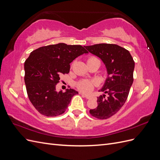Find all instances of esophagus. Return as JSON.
<instances>
[{
	"mask_svg": "<svg viewBox=\"0 0 160 160\" xmlns=\"http://www.w3.org/2000/svg\"><path fill=\"white\" fill-rule=\"evenodd\" d=\"M82 95H83L85 98H86V99H91V96H89V95H85V94H84V93H81Z\"/></svg>",
	"mask_w": 160,
	"mask_h": 160,
	"instance_id": "34e87169",
	"label": "esophagus"
}]
</instances>
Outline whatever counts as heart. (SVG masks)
Instances as JSON below:
<instances>
[{"mask_svg": "<svg viewBox=\"0 0 160 160\" xmlns=\"http://www.w3.org/2000/svg\"><path fill=\"white\" fill-rule=\"evenodd\" d=\"M97 59L95 57H89L88 61L92 60V59ZM96 85V82L94 81H91V80H88V79H83L79 81L78 83H77V87L80 91L85 93H90V92L93 89L94 87Z\"/></svg>", "mask_w": 160, "mask_h": 160, "instance_id": "1", "label": "heart"}]
</instances>
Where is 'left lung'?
I'll list each match as a JSON object with an SVG mask.
<instances>
[{"instance_id":"obj_1","label":"left lung","mask_w":160,"mask_h":160,"mask_svg":"<svg viewBox=\"0 0 160 160\" xmlns=\"http://www.w3.org/2000/svg\"><path fill=\"white\" fill-rule=\"evenodd\" d=\"M85 47L102 60L108 74L100 90L108 96L98 97V107L89 113L95 118L108 119L118 112L128 99L133 81L135 62L129 51L118 45L101 43Z\"/></svg>"}]
</instances>
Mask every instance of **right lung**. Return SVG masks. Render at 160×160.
I'll return each instance as SVG.
<instances>
[{
  "instance_id": "obj_1",
  "label": "right lung",
  "mask_w": 160,
  "mask_h": 160,
  "mask_svg": "<svg viewBox=\"0 0 160 160\" xmlns=\"http://www.w3.org/2000/svg\"><path fill=\"white\" fill-rule=\"evenodd\" d=\"M88 52L81 45L59 43L33 51L25 62V83L27 95L35 108L47 117L63 113L78 92L67 89L56 91L62 75L69 72L70 63Z\"/></svg>"
}]
</instances>
